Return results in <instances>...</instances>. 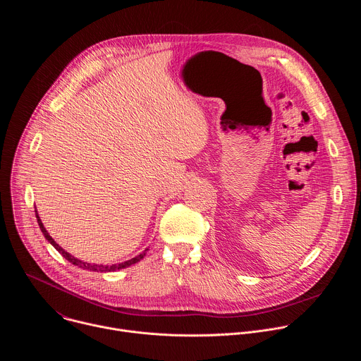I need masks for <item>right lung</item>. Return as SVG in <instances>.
<instances>
[{"label": "right lung", "mask_w": 361, "mask_h": 361, "mask_svg": "<svg viewBox=\"0 0 361 361\" xmlns=\"http://www.w3.org/2000/svg\"><path fill=\"white\" fill-rule=\"evenodd\" d=\"M35 217H37V221H38V226H39V228H41V233L44 234V237H45V240H48V243L53 245L66 260H68L70 263H73L74 266H78L80 269H82V270H90V271H99V273H107V271H116V270H121V269H126V267H130L131 264H135V263H138L141 259H144V255L147 254V251H148V248H145L141 254H138V255H135L134 259H131V260H127V262H124V263H118V264H111V266H102V264H91V263H87V262H82V260H78L77 257H74V255H71L70 252H67L63 247H60L56 241H54V238L51 237L49 234H48V231L45 230V227H44V224H42V221H41V219H39V216H38V212H37V209H35Z\"/></svg>", "instance_id": "obj_1"}]
</instances>
